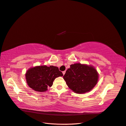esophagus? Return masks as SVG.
<instances>
[{
	"label": "esophagus",
	"mask_w": 126,
	"mask_h": 126,
	"mask_svg": "<svg viewBox=\"0 0 126 126\" xmlns=\"http://www.w3.org/2000/svg\"><path fill=\"white\" fill-rule=\"evenodd\" d=\"M65 72H66L65 71H63V75H64V74H65Z\"/></svg>",
	"instance_id": "1"
}]
</instances>
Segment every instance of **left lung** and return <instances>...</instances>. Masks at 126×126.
Instances as JSON below:
<instances>
[{"label": "left lung", "instance_id": "1", "mask_svg": "<svg viewBox=\"0 0 126 126\" xmlns=\"http://www.w3.org/2000/svg\"><path fill=\"white\" fill-rule=\"evenodd\" d=\"M63 78L73 91L83 94L90 91L96 85L98 74L93 67L78 63L71 65Z\"/></svg>", "mask_w": 126, "mask_h": 126}]
</instances>
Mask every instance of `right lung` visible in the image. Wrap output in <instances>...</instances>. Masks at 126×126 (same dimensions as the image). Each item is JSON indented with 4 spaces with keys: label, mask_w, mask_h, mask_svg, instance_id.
Listing matches in <instances>:
<instances>
[{
    "label": "right lung",
    "mask_w": 126,
    "mask_h": 126,
    "mask_svg": "<svg viewBox=\"0 0 126 126\" xmlns=\"http://www.w3.org/2000/svg\"><path fill=\"white\" fill-rule=\"evenodd\" d=\"M25 76L30 88L35 91L43 92L52 86L56 78L63 76V74L57 67L41 66L29 69Z\"/></svg>",
    "instance_id": "right-lung-1"
}]
</instances>
